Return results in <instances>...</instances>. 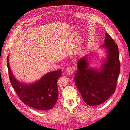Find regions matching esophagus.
<instances>
[{
	"instance_id": "obj_1",
	"label": "esophagus",
	"mask_w": 130,
	"mask_h": 130,
	"mask_svg": "<svg viewBox=\"0 0 130 130\" xmlns=\"http://www.w3.org/2000/svg\"><path fill=\"white\" fill-rule=\"evenodd\" d=\"M66 72L67 74H68V75H71L73 73V70L71 67H67L66 70Z\"/></svg>"
}]
</instances>
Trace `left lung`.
I'll return each instance as SVG.
<instances>
[{
	"label": "left lung",
	"instance_id": "1",
	"mask_svg": "<svg viewBox=\"0 0 130 130\" xmlns=\"http://www.w3.org/2000/svg\"><path fill=\"white\" fill-rule=\"evenodd\" d=\"M105 43L100 48L106 53L100 68L89 66L88 55L81 58L75 74V84L82 99L89 106L104 103L115 93L120 73L118 48L112 37L106 33Z\"/></svg>",
	"mask_w": 130,
	"mask_h": 130
}]
</instances>
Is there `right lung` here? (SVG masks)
<instances>
[{"label": "right lung", "instance_id": "obj_1", "mask_svg": "<svg viewBox=\"0 0 130 130\" xmlns=\"http://www.w3.org/2000/svg\"><path fill=\"white\" fill-rule=\"evenodd\" d=\"M7 65L11 85L23 103L41 111L49 110L54 107L58 99L57 81L61 75V70L49 72L35 82L26 84L14 77L10 68L9 56Z\"/></svg>", "mask_w": 130, "mask_h": 130}]
</instances>
